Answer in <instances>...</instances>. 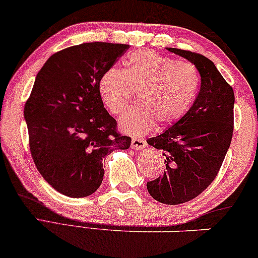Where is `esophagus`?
<instances>
[{
  "label": "esophagus",
  "mask_w": 258,
  "mask_h": 258,
  "mask_svg": "<svg viewBox=\"0 0 258 258\" xmlns=\"http://www.w3.org/2000/svg\"><path fill=\"white\" fill-rule=\"evenodd\" d=\"M147 146V142L145 140L142 139H133L132 140V148L134 149H137V150H141L145 148Z\"/></svg>",
  "instance_id": "obj_1"
}]
</instances>
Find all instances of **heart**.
<instances>
[{
  "label": "heart",
  "mask_w": 258,
  "mask_h": 258,
  "mask_svg": "<svg viewBox=\"0 0 258 258\" xmlns=\"http://www.w3.org/2000/svg\"><path fill=\"white\" fill-rule=\"evenodd\" d=\"M200 77L197 69L152 51L130 53L124 70L111 68L100 77L98 90L109 111L122 116L140 92L141 105L126 112L119 128L142 135L155 125L176 123L188 112L198 95Z\"/></svg>",
  "instance_id": "1"
}]
</instances>
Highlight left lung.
<instances>
[{
	"mask_svg": "<svg viewBox=\"0 0 258 258\" xmlns=\"http://www.w3.org/2000/svg\"><path fill=\"white\" fill-rule=\"evenodd\" d=\"M193 63L200 90L188 112L160 135L147 140L163 150V175L147 182L154 199L178 205L198 197L216 179L231 143L235 93L215 63L198 53L167 47Z\"/></svg>",
	"mask_w": 258,
	"mask_h": 258,
	"instance_id": "8db88e82",
	"label": "left lung"
}]
</instances>
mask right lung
<instances>
[{
	"mask_svg": "<svg viewBox=\"0 0 258 258\" xmlns=\"http://www.w3.org/2000/svg\"><path fill=\"white\" fill-rule=\"evenodd\" d=\"M129 45L86 42L49 56L25 105L32 158L42 178L71 198L95 193L103 161L132 139L117 133L98 84Z\"/></svg>",
	"mask_w": 258,
	"mask_h": 258,
	"instance_id": "1",
	"label": "right lung"
}]
</instances>
